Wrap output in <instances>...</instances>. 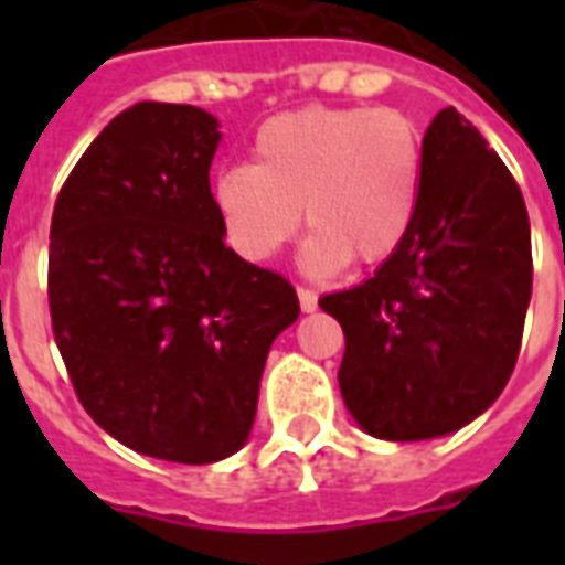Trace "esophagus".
<instances>
[{
	"instance_id": "34e87169",
	"label": "esophagus",
	"mask_w": 565,
	"mask_h": 565,
	"mask_svg": "<svg viewBox=\"0 0 565 565\" xmlns=\"http://www.w3.org/2000/svg\"><path fill=\"white\" fill-rule=\"evenodd\" d=\"M299 305H301V310H305V313H313V310H317V305H319V296L313 290H310V287H299Z\"/></svg>"
}]
</instances>
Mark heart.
<instances>
[{"label": "heart", "instance_id": "obj_1", "mask_svg": "<svg viewBox=\"0 0 565 565\" xmlns=\"http://www.w3.org/2000/svg\"><path fill=\"white\" fill-rule=\"evenodd\" d=\"M422 137L395 108H310L266 119L255 167L231 163L211 188L222 234L243 260L264 264L299 231H313L301 264L313 275L349 260L381 264L398 252L416 216Z\"/></svg>", "mask_w": 565, "mask_h": 565}]
</instances>
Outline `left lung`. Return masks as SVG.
Masks as SVG:
<instances>
[{
	"label": "left lung",
	"instance_id": "1",
	"mask_svg": "<svg viewBox=\"0 0 565 565\" xmlns=\"http://www.w3.org/2000/svg\"><path fill=\"white\" fill-rule=\"evenodd\" d=\"M534 284L516 179L481 131L439 110L422 140L416 216L395 255L319 308L343 326L340 393L366 434L395 443L463 428L516 366Z\"/></svg>",
	"mask_w": 565,
	"mask_h": 565
}]
</instances>
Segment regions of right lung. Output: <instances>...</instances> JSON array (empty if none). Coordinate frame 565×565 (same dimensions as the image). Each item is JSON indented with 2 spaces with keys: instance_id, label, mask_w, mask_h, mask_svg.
<instances>
[{
  "instance_id": "obj_1",
  "label": "right lung",
  "mask_w": 565,
  "mask_h": 565,
  "mask_svg": "<svg viewBox=\"0 0 565 565\" xmlns=\"http://www.w3.org/2000/svg\"><path fill=\"white\" fill-rule=\"evenodd\" d=\"M216 128L193 105L137 102L66 175L49 231V313L82 407L190 466L246 443L269 345L299 319L292 284L222 239Z\"/></svg>"
}]
</instances>
